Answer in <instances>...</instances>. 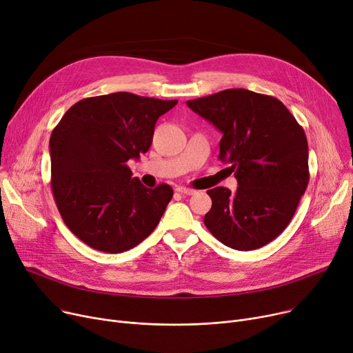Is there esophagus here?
Here are the masks:
<instances>
[{
    "instance_id": "34e87169",
    "label": "esophagus",
    "mask_w": 353,
    "mask_h": 353,
    "mask_svg": "<svg viewBox=\"0 0 353 353\" xmlns=\"http://www.w3.org/2000/svg\"><path fill=\"white\" fill-rule=\"evenodd\" d=\"M176 192H179V193H181V194H188V196H192V194H194V193H196L193 189H189V188H183V186H179V188H176Z\"/></svg>"
}]
</instances>
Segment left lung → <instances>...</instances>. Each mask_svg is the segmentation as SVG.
<instances>
[{
    "mask_svg": "<svg viewBox=\"0 0 353 353\" xmlns=\"http://www.w3.org/2000/svg\"><path fill=\"white\" fill-rule=\"evenodd\" d=\"M188 105L219 128V160L234 172L237 190H208L209 232L228 248L254 250L279 236L309 183L307 140L286 105L272 96L229 88L189 100Z\"/></svg>",
    "mask_w": 353,
    "mask_h": 353,
    "instance_id": "8db88e82",
    "label": "left lung"
}]
</instances>
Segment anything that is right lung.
Wrapping results in <instances>:
<instances>
[{
	"instance_id": "right-lung-1",
	"label": "right lung",
	"mask_w": 353,
	"mask_h": 353,
	"mask_svg": "<svg viewBox=\"0 0 353 353\" xmlns=\"http://www.w3.org/2000/svg\"><path fill=\"white\" fill-rule=\"evenodd\" d=\"M176 104L111 92L77 101L54 127L52 196L67 228L90 248L121 253L159 225L173 189L144 188L127 161L150 148L156 121Z\"/></svg>"
}]
</instances>
